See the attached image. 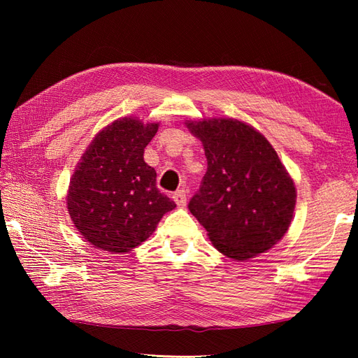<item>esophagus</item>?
I'll list each match as a JSON object with an SVG mask.
<instances>
[{"mask_svg":"<svg viewBox=\"0 0 358 358\" xmlns=\"http://www.w3.org/2000/svg\"><path fill=\"white\" fill-rule=\"evenodd\" d=\"M172 199H173V201H175V203H177V206H178V208H185V206H186L187 195H186V191H185V189H180V191L173 192Z\"/></svg>","mask_w":358,"mask_h":358,"instance_id":"1","label":"esophagus"}]
</instances>
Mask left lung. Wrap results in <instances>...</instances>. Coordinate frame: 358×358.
Returning <instances> with one entry per match:
<instances>
[{"label": "left lung", "instance_id": "obj_1", "mask_svg": "<svg viewBox=\"0 0 358 358\" xmlns=\"http://www.w3.org/2000/svg\"><path fill=\"white\" fill-rule=\"evenodd\" d=\"M203 141L208 171L187 208L214 246L234 260L271 249L291 224L295 186L264 136L238 120L187 123Z\"/></svg>", "mask_w": 358, "mask_h": 358}]
</instances>
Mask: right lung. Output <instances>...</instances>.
I'll use <instances>...</instances> for the list:
<instances>
[{"label":"right lung","instance_id":"1","mask_svg":"<svg viewBox=\"0 0 358 358\" xmlns=\"http://www.w3.org/2000/svg\"><path fill=\"white\" fill-rule=\"evenodd\" d=\"M158 124L123 118L104 127L89 144L71 178L67 209L90 245L112 254L129 252L155 231L175 204L157 187V172L144 148Z\"/></svg>","mask_w":358,"mask_h":358}]
</instances>
